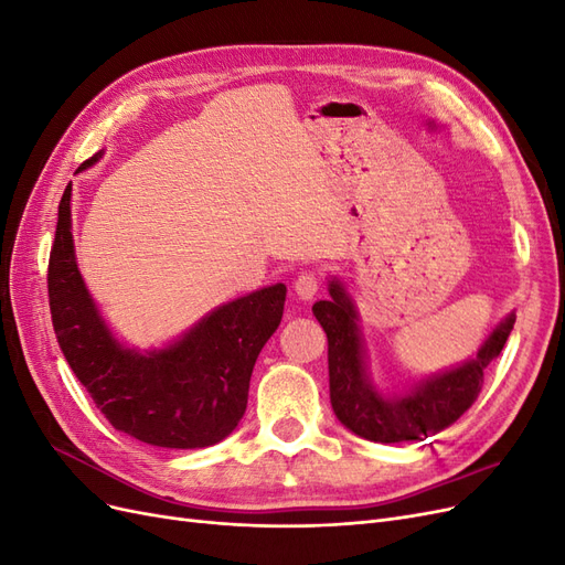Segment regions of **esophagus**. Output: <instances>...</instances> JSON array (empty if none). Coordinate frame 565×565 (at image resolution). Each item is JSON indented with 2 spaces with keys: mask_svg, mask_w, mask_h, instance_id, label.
<instances>
[{
  "mask_svg": "<svg viewBox=\"0 0 565 565\" xmlns=\"http://www.w3.org/2000/svg\"><path fill=\"white\" fill-rule=\"evenodd\" d=\"M295 289L301 299H313L320 289V276L313 270H306L295 280Z\"/></svg>",
  "mask_w": 565,
  "mask_h": 565,
  "instance_id": "1",
  "label": "esophagus"
}]
</instances>
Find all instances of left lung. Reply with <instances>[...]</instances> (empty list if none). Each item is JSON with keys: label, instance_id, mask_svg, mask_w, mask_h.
Segmentation results:
<instances>
[{"label": "left lung", "instance_id": "left-lung-1", "mask_svg": "<svg viewBox=\"0 0 565 565\" xmlns=\"http://www.w3.org/2000/svg\"><path fill=\"white\" fill-rule=\"evenodd\" d=\"M330 297L313 303V316L328 334L332 409L347 429L374 443L417 440L457 422L476 403L483 388V370L502 353L516 322L509 316L469 363L426 380L403 398L386 401L365 380L353 303L337 280L330 282Z\"/></svg>", "mask_w": 565, "mask_h": 565}]
</instances>
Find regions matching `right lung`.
<instances>
[{
  "label": "right lung",
  "instance_id": "obj_1",
  "mask_svg": "<svg viewBox=\"0 0 565 565\" xmlns=\"http://www.w3.org/2000/svg\"><path fill=\"white\" fill-rule=\"evenodd\" d=\"M46 285L58 347L100 413L117 431L181 450L214 446L243 419L256 355L278 330L287 292L280 282L264 287L221 306L169 349L127 351L96 313L77 270L71 185L58 204Z\"/></svg>",
  "mask_w": 565,
  "mask_h": 565
}]
</instances>
